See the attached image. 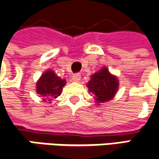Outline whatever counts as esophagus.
<instances>
[{
	"label": "esophagus",
	"instance_id": "obj_1",
	"mask_svg": "<svg viewBox=\"0 0 159 159\" xmlns=\"http://www.w3.org/2000/svg\"><path fill=\"white\" fill-rule=\"evenodd\" d=\"M80 78H81V75L80 73H76L72 76V80L75 81V82H79L80 80Z\"/></svg>",
	"mask_w": 159,
	"mask_h": 159
}]
</instances>
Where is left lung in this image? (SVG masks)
<instances>
[{
	"instance_id": "left-lung-1",
	"label": "left lung",
	"mask_w": 159,
	"mask_h": 159,
	"mask_svg": "<svg viewBox=\"0 0 159 159\" xmlns=\"http://www.w3.org/2000/svg\"><path fill=\"white\" fill-rule=\"evenodd\" d=\"M89 91L95 95L96 103L111 100L119 89V80L112 75L108 68L103 67L91 76L87 84Z\"/></svg>"
}]
</instances>
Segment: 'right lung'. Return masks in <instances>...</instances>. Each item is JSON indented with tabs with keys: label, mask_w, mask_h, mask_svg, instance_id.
I'll return each instance as SVG.
<instances>
[{
	"label": "right lung",
	"mask_w": 159,
	"mask_h": 159,
	"mask_svg": "<svg viewBox=\"0 0 159 159\" xmlns=\"http://www.w3.org/2000/svg\"><path fill=\"white\" fill-rule=\"evenodd\" d=\"M65 84V80L57 76L52 70H48L36 83V92L43 98L44 102L52 101L61 95Z\"/></svg>",
	"instance_id": "obj_1"
}]
</instances>
